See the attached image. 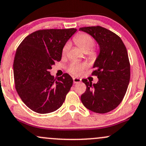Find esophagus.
<instances>
[{
    "label": "esophagus",
    "instance_id": "esophagus-1",
    "mask_svg": "<svg viewBox=\"0 0 146 146\" xmlns=\"http://www.w3.org/2000/svg\"><path fill=\"white\" fill-rule=\"evenodd\" d=\"M73 81L74 83H78L81 81V79L79 78H77V77H74V78H73Z\"/></svg>",
    "mask_w": 146,
    "mask_h": 146
}]
</instances>
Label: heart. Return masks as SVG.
I'll return each mask as SVG.
<instances>
[{"instance_id": "obj_1", "label": "heart", "mask_w": 146, "mask_h": 146, "mask_svg": "<svg viewBox=\"0 0 146 146\" xmlns=\"http://www.w3.org/2000/svg\"><path fill=\"white\" fill-rule=\"evenodd\" d=\"M74 41L76 44L84 52H89L91 54H94V50L93 49L95 41L93 37L87 33H80L74 37ZM70 48V44L69 42L66 43L63 46L62 49V54L66 55L68 52ZM87 68V65L85 63H80L78 61H73L70 63L68 72L75 76H79L83 72V71Z\"/></svg>"}]
</instances>
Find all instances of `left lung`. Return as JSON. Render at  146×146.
<instances>
[{
  "label": "left lung",
  "instance_id": "8db88e82",
  "mask_svg": "<svg viewBox=\"0 0 146 146\" xmlns=\"http://www.w3.org/2000/svg\"><path fill=\"white\" fill-rule=\"evenodd\" d=\"M79 30L92 35L100 48L92 73L98 81L92 84L82 80L87 88L80 99L89 110L106 113L121 103L127 91L131 76L127 50L119 36L104 27H87Z\"/></svg>",
  "mask_w": 146,
  "mask_h": 146
}]
</instances>
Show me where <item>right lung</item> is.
<instances>
[{"label":"right lung","instance_id":"right-lung-1","mask_svg":"<svg viewBox=\"0 0 146 146\" xmlns=\"http://www.w3.org/2000/svg\"><path fill=\"white\" fill-rule=\"evenodd\" d=\"M76 29H42L32 33L17 48L13 61L15 87L29 109L41 114L61 107L72 86L68 74L54 78L49 70L60 61L62 49Z\"/></svg>","mask_w":146,"mask_h":146}]
</instances>
